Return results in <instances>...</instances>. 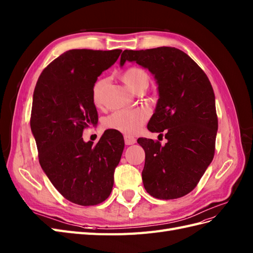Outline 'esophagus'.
I'll use <instances>...</instances> for the list:
<instances>
[{"label":"esophagus","instance_id":"esophagus-1","mask_svg":"<svg viewBox=\"0 0 253 253\" xmlns=\"http://www.w3.org/2000/svg\"><path fill=\"white\" fill-rule=\"evenodd\" d=\"M125 143L126 145H133L136 143V139L130 136V135H125Z\"/></svg>","mask_w":253,"mask_h":253}]
</instances>
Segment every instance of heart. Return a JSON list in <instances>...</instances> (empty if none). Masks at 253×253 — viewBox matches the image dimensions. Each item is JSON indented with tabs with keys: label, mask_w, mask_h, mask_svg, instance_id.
<instances>
[{
	"label": "heart",
	"mask_w": 253,
	"mask_h": 253,
	"mask_svg": "<svg viewBox=\"0 0 253 253\" xmlns=\"http://www.w3.org/2000/svg\"><path fill=\"white\" fill-rule=\"evenodd\" d=\"M122 78L128 87L135 91L144 85H148V83H149V76L140 67H128L123 73ZM105 83V79H100L93 85L92 97L96 105L101 103L102 90ZM148 118H149V110L146 108L120 109L106 117L104 120V126L126 135H134L140 130Z\"/></svg>",
	"instance_id": "b5f03b06"
}]
</instances>
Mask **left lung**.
<instances>
[{
  "mask_svg": "<svg viewBox=\"0 0 253 253\" xmlns=\"http://www.w3.org/2000/svg\"><path fill=\"white\" fill-rule=\"evenodd\" d=\"M126 61L155 75L160 97L147 127L164 131L168 139L164 146L137 139L146 155L144 187L156 199H179L198 186L214 156L218 117L211 84L187 53L174 47L125 50L120 64Z\"/></svg>",
  "mask_w": 253,
  "mask_h": 253,
  "instance_id": "left-lung-1",
  "label": "left lung"
}]
</instances>
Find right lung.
Returning <instances> with one entry per match:
<instances>
[{
	"instance_id": "add662e5",
	"label": "right lung",
	"mask_w": 253,
	"mask_h": 253,
	"mask_svg": "<svg viewBox=\"0 0 253 253\" xmlns=\"http://www.w3.org/2000/svg\"><path fill=\"white\" fill-rule=\"evenodd\" d=\"M121 51L72 49L45 67L34 89L30 125L40 164L63 198L82 206L108 198L125 148L122 134L114 131L95 145L83 139L98 120L93 85Z\"/></svg>"
}]
</instances>
